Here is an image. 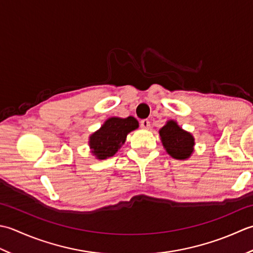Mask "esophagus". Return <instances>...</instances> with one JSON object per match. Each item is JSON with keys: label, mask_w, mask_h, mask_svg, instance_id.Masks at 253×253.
<instances>
[{"label": "esophagus", "mask_w": 253, "mask_h": 253, "mask_svg": "<svg viewBox=\"0 0 253 253\" xmlns=\"http://www.w3.org/2000/svg\"><path fill=\"white\" fill-rule=\"evenodd\" d=\"M149 126H151V123H149L148 120H142L141 121V127L144 128V130H148Z\"/></svg>", "instance_id": "1"}]
</instances>
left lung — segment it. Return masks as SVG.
<instances>
[{"mask_svg": "<svg viewBox=\"0 0 253 253\" xmlns=\"http://www.w3.org/2000/svg\"><path fill=\"white\" fill-rule=\"evenodd\" d=\"M159 136L168 155L179 161H185L194 152L195 140L191 133L183 130L177 121L168 120L162 128Z\"/></svg>", "mask_w": 253, "mask_h": 253, "instance_id": "obj_1", "label": "left lung"}]
</instances>
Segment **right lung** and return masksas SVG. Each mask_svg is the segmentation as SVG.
Segmentation results:
<instances>
[{
  "label": "right lung",
  "instance_id": "add662e5",
  "mask_svg": "<svg viewBox=\"0 0 253 253\" xmlns=\"http://www.w3.org/2000/svg\"><path fill=\"white\" fill-rule=\"evenodd\" d=\"M137 127L138 121L132 116L108 118L104 125L89 135L91 155L99 161L112 157L126 143L127 134Z\"/></svg>",
  "mask_w": 253,
  "mask_h": 253
}]
</instances>
